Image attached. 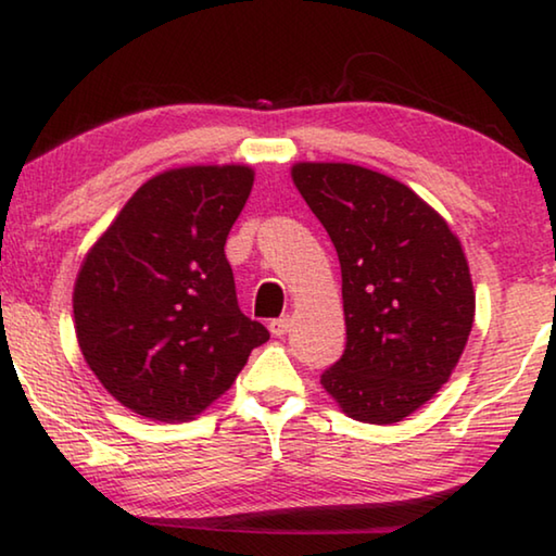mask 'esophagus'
I'll use <instances>...</instances> for the list:
<instances>
[{
	"mask_svg": "<svg viewBox=\"0 0 556 556\" xmlns=\"http://www.w3.org/2000/svg\"><path fill=\"white\" fill-rule=\"evenodd\" d=\"M269 331H271V336H285V333L289 331V316L271 318V321H269Z\"/></svg>",
	"mask_w": 556,
	"mask_h": 556,
	"instance_id": "obj_1",
	"label": "esophagus"
}]
</instances>
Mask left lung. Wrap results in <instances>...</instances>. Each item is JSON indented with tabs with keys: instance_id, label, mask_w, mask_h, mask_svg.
Instances as JSON below:
<instances>
[{
	"instance_id": "8db88e82",
	"label": "left lung",
	"mask_w": 556,
	"mask_h": 556,
	"mask_svg": "<svg viewBox=\"0 0 556 556\" xmlns=\"http://www.w3.org/2000/svg\"><path fill=\"white\" fill-rule=\"evenodd\" d=\"M291 178L341 262L345 351L321 384L368 425H394L448 380L476 294L460 242L394 178L355 164H296Z\"/></svg>"
}]
</instances>
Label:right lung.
I'll use <instances>...</instances> for the list:
<instances>
[{"label": "right lung", "instance_id": "add662e5", "mask_svg": "<svg viewBox=\"0 0 556 556\" xmlns=\"http://www.w3.org/2000/svg\"><path fill=\"white\" fill-rule=\"evenodd\" d=\"M248 166H188L131 195L83 262L75 333L90 370L131 412L188 421L230 388L269 331L244 316L225 240Z\"/></svg>", "mask_w": 556, "mask_h": 556}]
</instances>
